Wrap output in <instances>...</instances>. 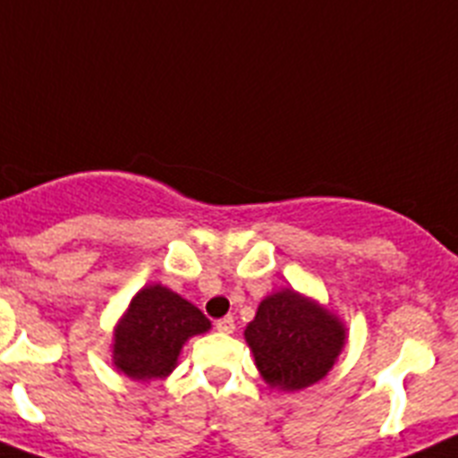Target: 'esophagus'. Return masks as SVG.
I'll list each match as a JSON object with an SVG mask.
<instances>
[{
	"label": "esophagus",
	"mask_w": 458,
	"mask_h": 458,
	"mask_svg": "<svg viewBox=\"0 0 458 458\" xmlns=\"http://www.w3.org/2000/svg\"><path fill=\"white\" fill-rule=\"evenodd\" d=\"M216 329L221 334H233L234 332V320H233V318H221V320H216Z\"/></svg>",
	"instance_id": "34e87169"
}]
</instances>
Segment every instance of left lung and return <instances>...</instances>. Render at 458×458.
Returning a JSON list of instances; mask_svg holds the SVG:
<instances>
[{"instance_id": "8db88e82", "label": "left lung", "mask_w": 458, "mask_h": 458, "mask_svg": "<svg viewBox=\"0 0 458 458\" xmlns=\"http://www.w3.org/2000/svg\"><path fill=\"white\" fill-rule=\"evenodd\" d=\"M244 339L269 387L300 392L332 371L348 341V329L329 306L281 288L258 304Z\"/></svg>"}]
</instances>
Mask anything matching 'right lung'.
<instances>
[{
  "instance_id": "add662e5",
  "label": "right lung",
  "mask_w": 458,
  "mask_h": 458,
  "mask_svg": "<svg viewBox=\"0 0 458 458\" xmlns=\"http://www.w3.org/2000/svg\"><path fill=\"white\" fill-rule=\"evenodd\" d=\"M212 329L205 313L161 284L140 288L114 325L113 364L131 380H163L191 336Z\"/></svg>"
}]
</instances>
